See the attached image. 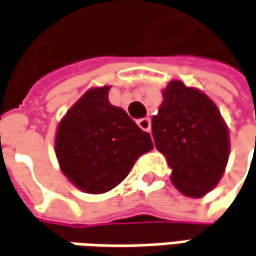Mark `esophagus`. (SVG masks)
<instances>
[{"mask_svg": "<svg viewBox=\"0 0 256 256\" xmlns=\"http://www.w3.org/2000/svg\"><path fill=\"white\" fill-rule=\"evenodd\" d=\"M138 124H139V128H142V130H144V132H150V128H152V123H150L149 117L139 118V120H138Z\"/></svg>", "mask_w": 256, "mask_h": 256, "instance_id": "esophagus-1", "label": "esophagus"}]
</instances>
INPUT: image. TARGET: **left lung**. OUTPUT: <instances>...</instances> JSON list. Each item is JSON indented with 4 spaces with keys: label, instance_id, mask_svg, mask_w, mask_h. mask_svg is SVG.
Instances as JSON below:
<instances>
[{
    "label": "left lung",
    "instance_id": "1",
    "mask_svg": "<svg viewBox=\"0 0 256 256\" xmlns=\"http://www.w3.org/2000/svg\"><path fill=\"white\" fill-rule=\"evenodd\" d=\"M152 133L179 192L202 198L219 184L228 163L229 132L216 104L204 92L172 80L152 118Z\"/></svg>",
    "mask_w": 256,
    "mask_h": 256
}]
</instances>
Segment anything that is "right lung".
Returning <instances> with one entry per match:
<instances>
[{
  "label": "right lung",
  "mask_w": 256,
  "mask_h": 256,
  "mask_svg": "<svg viewBox=\"0 0 256 256\" xmlns=\"http://www.w3.org/2000/svg\"><path fill=\"white\" fill-rule=\"evenodd\" d=\"M108 90L104 86L86 92L57 128L54 146L60 169L86 194L112 190L153 149L149 133L108 102Z\"/></svg>",
  "instance_id": "1"
}]
</instances>
